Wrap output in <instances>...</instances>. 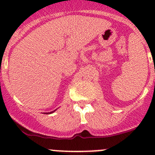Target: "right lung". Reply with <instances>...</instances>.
I'll return each mask as SVG.
<instances>
[{
    "mask_svg": "<svg viewBox=\"0 0 155 155\" xmlns=\"http://www.w3.org/2000/svg\"><path fill=\"white\" fill-rule=\"evenodd\" d=\"M56 110H56H53V111H51V112H48V113H44V114H52V113H53V112H55Z\"/></svg>",
    "mask_w": 155,
    "mask_h": 155,
    "instance_id": "right-lung-1",
    "label": "right lung"
}]
</instances>
